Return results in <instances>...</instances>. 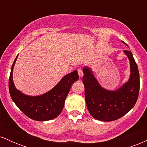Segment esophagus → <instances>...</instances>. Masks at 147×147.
<instances>
[{"mask_svg":"<svg viewBox=\"0 0 147 147\" xmlns=\"http://www.w3.org/2000/svg\"><path fill=\"white\" fill-rule=\"evenodd\" d=\"M78 74H79V76L80 77H83L84 72H83V70H82V68H79L78 69Z\"/></svg>","mask_w":147,"mask_h":147,"instance_id":"34e87169","label":"esophagus"}]
</instances>
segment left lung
Segmentation results:
<instances>
[{"mask_svg": "<svg viewBox=\"0 0 147 147\" xmlns=\"http://www.w3.org/2000/svg\"><path fill=\"white\" fill-rule=\"evenodd\" d=\"M123 43L126 44L124 41ZM124 52L130 61L131 75L129 81L117 90H109L102 88L92 70L88 67L83 68V84L88 110L92 117L97 120H116L129 112L137 102L140 90L138 65L131 52Z\"/></svg>", "mask_w": 147, "mask_h": 147, "instance_id": "obj_1", "label": "left lung"}]
</instances>
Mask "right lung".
<instances>
[{
  "label": "right lung",
  "mask_w": 147,
  "mask_h": 147,
  "mask_svg": "<svg viewBox=\"0 0 147 147\" xmlns=\"http://www.w3.org/2000/svg\"><path fill=\"white\" fill-rule=\"evenodd\" d=\"M18 55L12 64L9 79V90L11 99L25 115L34 120L43 122L55 119L63 110L72 84L78 80L77 70L64 76L46 93L38 96L26 95L16 88L13 82V69Z\"/></svg>",
  "instance_id": "right-lung-1"
}]
</instances>
